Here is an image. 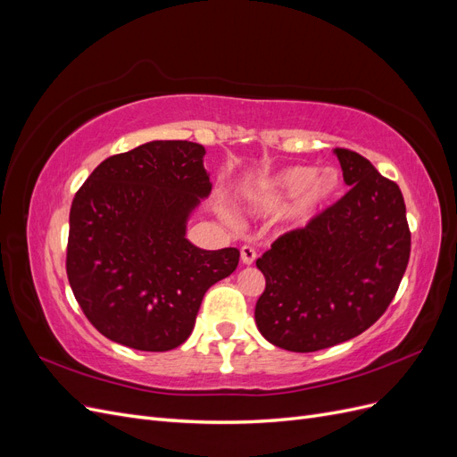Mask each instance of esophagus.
Segmentation results:
<instances>
[{"mask_svg":"<svg viewBox=\"0 0 457 457\" xmlns=\"http://www.w3.org/2000/svg\"><path fill=\"white\" fill-rule=\"evenodd\" d=\"M240 259L244 265H253L255 259H257V252L253 250L252 245H242L240 247Z\"/></svg>","mask_w":457,"mask_h":457,"instance_id":"34e87169","label":"esophagus"}]
</instances>
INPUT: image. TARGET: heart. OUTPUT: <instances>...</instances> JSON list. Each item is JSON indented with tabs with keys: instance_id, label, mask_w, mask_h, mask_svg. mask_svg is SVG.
<instances>
[{
	"instance_id": "1",
	"label": "heart",
	"mask_w": 457,
	"mask_h": 457,
	"mask_svg": "<svg viewBox=\"0 0 457 457\" xmlns=\"http://www.w3.org/2000/svg\"><path fill=\"white\" fill-rule=\"evenodd\" d=\"M341 190V175L334 168L316 171L309 165H289L250 190L245 210L269 217L280 213L285 207L286 220L292 227H307L320 217Z\"/></svg>"
}]
</instances>
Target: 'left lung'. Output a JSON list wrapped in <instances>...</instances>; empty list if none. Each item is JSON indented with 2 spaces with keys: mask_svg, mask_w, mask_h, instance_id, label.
Here are the masks:
<instances>
[{
  "mask_svg": "<svg viewBox=\"0 0 457 457\" xmlns=\"http://www.w3.org/2000/svg\"><path fill=\"white\" fill-rule=\"evenodd\" d=\"M334 152L351 190L257 259L267 280L255 305L257 328L269 343L294 353L361 336L389 307L410 259L398 185L356 152Z\"/></svg>",
  "mask_w": 457,
  "mask_h": 457,
  "instance_id": "8db88e82",
  "label": "left lung"
}]
</instances>
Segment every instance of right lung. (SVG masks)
<instances>
[{
	"label": "right lung",
	"mask_w": 457,
	"mask_h": 457,
	"mask_svg": "<svg viewBox=\"0 0 457 457\" xmlns=\"http://www.w3.org/2000/svg\"><path fill=\"white\" fill-rule=\"evenodd\" d=\"M204 156L198 143L150 141L106 158L76 192L66 274L104 337L148 353L179 347L207 289L237 270V247L210 252L187 238L212 192Z\"/></svg>",
	"instance_id": "right-lung-1"
}]
</instances>
